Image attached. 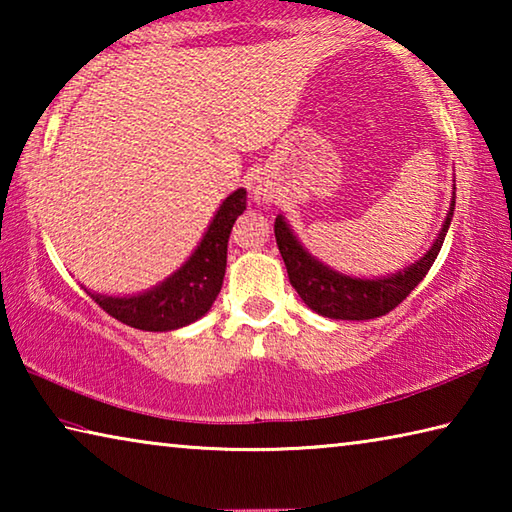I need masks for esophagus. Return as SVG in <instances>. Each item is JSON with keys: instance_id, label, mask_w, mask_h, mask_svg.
I'll use <instances>...</instances> for the list:
<instances>
[{"instance_id": "obj_1", "label": "esophagus", "mask_w": 512, "mask_h": 512, "mask_svg": "<svg viewBox=\"0 0 512 512\" xmlns=\"http://www.w3.org/2000/svg\"><path fill=\"white\" fill-rule=\"evenodd\" d=\"M253 196H255V203L257 205H268V203H273V194L268 192V187L266 185H255L253 187Z\"/></svg>"}]
</instances>
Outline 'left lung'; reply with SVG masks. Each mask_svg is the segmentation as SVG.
I'll return each mask as SVG.
<instances>
[{
	"label": "left lung",
	"mask_w": 512,
	"mask_h": 512,
	"mask_svg": "<svg viewBox=\"0 0 512 512\" xmlns=\"http://www.w3.org/2000/svg\"><path fill=\"white\" fill-rule=\"evenodd\" d=\"M454 205L456 185L447 219L438 237L433 239L431 248L420 259H415L413 264L384 277H354L334 271L332 266L320 262L300 244L282 214H277L275 219V241L284 266H287L291 287L298 291V296L309 309L334 320H370L395 309L429 273L431 264L436 262L440 248H443L449 223H452L454 216Z\"/></svg>",
	"instance_id": "left-lung-1"
}]
</instances>
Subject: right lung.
<instances>
[{
    "label": "right lung",
    "mask_w": 512,
    "mask_h": 512,
    "mask_svg": "<svg viewBox=\"0 0 512 512\" xmlns=\"http://www.w3.org/2000/svg\"><path fill=\"white\" fill-rule=\"evenodd\" d=\"M244 210L246 189H237L216 210L201 244L187 262L149 291L135 296H106L83 287L85 293L112 318L144 332H171L194 323L210 311L223 287L230 230Z\"/></svg>",
    "instance_id": "1"
}]
</instances>
